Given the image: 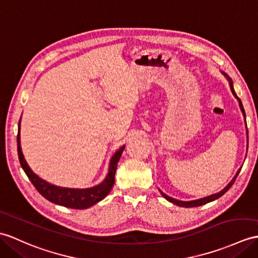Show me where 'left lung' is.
<instances>
[{
	"instance_id": "obj_1",
	"label": "left lung",
	"mask_w": 258,
	"mask_h": 258,
	"mask_svg": "<svg viewBox=\"0 0 258 258\" xmlns=\"http://www.w3.org/2000/svg\"><path fill=\"white\" fill-rule=\"evenodd\" d=\"M222 74H223V75H224V77L226 78V80L229 81V85H230V88H231V91H232L233 95H234L235 99L238 101L239 109H241V111H242V113H243V116H244V118H245V124H246V116H245L244 107H243V104H242L241 100H239V98L237 97L236 93H235V91H234V88H233V81H232L231 78H230L229 76H227L225 73H222ZM246 128H247V126H246ZM246 141H247V147H248V132H247V130H246ZM241 169H242V167H241V168H239V169L236 171L235 176L232 178V180H231L229 183H227L222 190H220L219 192H217V194H213V195H210V196H207V197H205V198H200V199H197V200H191V201H181V200H177V199H173V198H171V197H169V196H167V195H166V194H164L163 191H161V190H159V191H160L161 196H163L166 200H168L169 202L173 203V205H176V206H178V207H183V208L199 207V206H202V205H206V203H209V202H211V201L217 200V199H219L220 197H222V196L226 192V191L229 190V189L232 187V184L234 183L235 179H236L237 175L239 173V171H241Z\"/></svg>"
}]
</instances>
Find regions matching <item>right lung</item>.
<instances>
[{
  "label": "right lung",
  "mask_w": 258,
  "mask_h": 258,
  "mask_svg": "<svg viewBox=\"0 0 258 258\" xmlns=\"http://www.w3.org/2000/svg\"><path fill=\"white\" fill-rule=\"evenodd\" d=\"M125 145L119 147L117 151L113 154V156L110 159L109 170L105 178L100 183L93 185V187L78 189V188H64L55 185L52 183L47 182L44 179H41L39 176L31 169L28 166L27 161L24 158L21 146V119L19 122V134H17V153H19V159L23 170L25 171L29 180L32 181L34 187L37 189L38 192L43 196L48 201H50L55 205L62 206L70 209H88L94 206L95 203L103 200L104 198L109 195L113 184L115 181V171L119 158L124 151Z\"/></svg>",
  "instance_id": "add662e5"
}]
</instances>
